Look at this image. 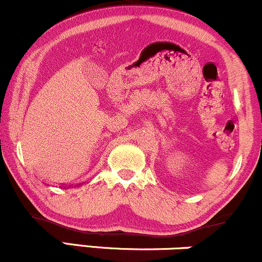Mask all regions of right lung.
<instances>
[{
  "mask_svg": "<svg viewBox=\"0 0 262 262\" xmlns=\"http://www.w3.org/2000/svg\"><path fill=\"white\" fill-rule=\"evenodd\" d=\"M79 186H81V185H77V187H79ZM60 187H62V186H60ZM70 187H72V186H69V188H70ZM64 188H68V187L64 186Z\"/></svg>",
  "mask_w": 262,
  "mask_h": 262,
  "instance_id": "right-lung-1",
  "label": "right lung"
}]
</instances>
